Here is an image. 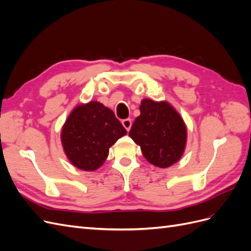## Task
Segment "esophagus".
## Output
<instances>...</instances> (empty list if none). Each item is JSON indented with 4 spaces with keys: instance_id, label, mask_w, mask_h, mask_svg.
I'll return each mask as SVG.
<instances>
[{
    "instance_id": "obj_1",
    "label": "esophagus",
    "mask_w": 251,
    "mask_h": 251,
    "mask_svg": "<svg viewBox=\"0 0 251 251\" xmlns=\"http://www.w3.org/2000/svg\"><path fill=\"white\" fill-rule=\"evenodd\" d=\"M123 126L126 127V131H130L131 130V126H132V120L130 118H126V119H124L123 121Z\"/></svg>"
}]
</instances>
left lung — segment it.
I'll return each instance as SVG.
<instances>
[{
    "label": "left lung",
    "instance_id": "8db88e82",
    "mask_svg": "<svg viewBox=\"0 0 251 251\" xmlns=\"http://www.w3.org/2000/svg\"><path fill=\"white\" fill-rule=\"evenodd\" d=\"M128 135L140 146L144 158L159 168H169L184 151L186 127L168 102L143 100L140 115L135 119Z\"/></svg>",
    "mask_w": 251,
    "mask_h": 251
}]
</instances>
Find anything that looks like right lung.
Wrapping results in <instances>:
<instances>
[{
  "label": "right lung",
  "mask_w": 251,
  "mask_h": 251,
  "mask_svg": "<svg viewBox=\"0 0 251 251\" xmlns=\"http://www.w3.org/2000/svg\"><path fill=\"white\" fill-rule=\"evenodd\" d=\"M126 130L110 109L97 101L78 105L62 131L67 157L83 171H95L105 161L109 149Z\"/></svg>",
  "instance_id": "add662e5"
}]
</instances>
